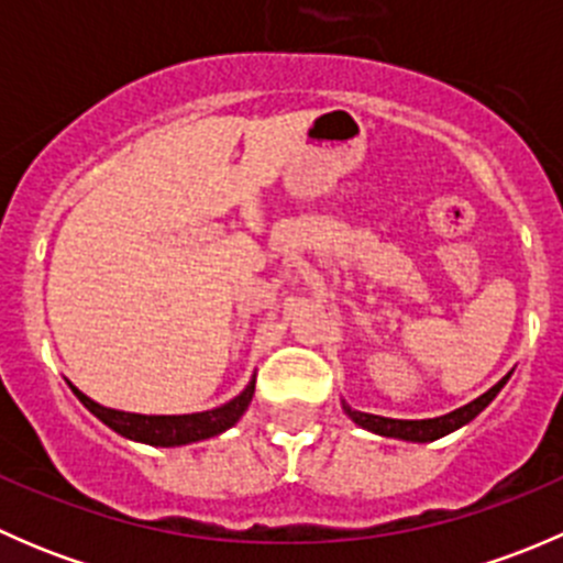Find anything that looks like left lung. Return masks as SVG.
<instances>
[{
    "label": "left lung",
    "instance_id": "8db88e82",
    "mask_svg": "<svg viewBox=\"0 0 563 563\" xmlns=\"http://www.w3.org/2000/svg\"><path fill=\"white\" fill-rule=\"evenodd\" d=\"M509 376L512 373H507V376L501 378V382L496 384V387H490L485 391V395H479L476 400H471L468 406L463 408H455V411L444 413V417H435V419H389V417H376V413H362V411H354L351 406H345L343 402V411L349 413L351 419H354L360 428L365 430H373V433L378 435H387V439H402V441H419V444H424V441H435L441 439V435L452 433V430L463 428V424H468L471 419L476 417V413L482 411V408L487 406V402L493 400V397L501 391L504 384L509 382Z\"/></svg>",
    "mask_w": 563,
    "mask_h": 563
}]
</instances>
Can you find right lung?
I'll use <instances>...</instances> for the list:
<instances>
[{"instance_id": "obj_1", "label": "right lung", "mask_w": 563, "mask_h": 563, "mask_svg": "<svg viewBox=\"0 0 563 563\" xmlns=\"http://www.w3.org/2000/svg\"><path fill=\"white\" fill-rule=\"evenodd\" d=\"M70 389L73 395L100 419V422L113 430V433L150 446H181L192 444V441L212 439V435L223 433L231 424L240 422V417L247 411L250 400H253L255 378L234 397V400L225 402V406H218L212 408V411L201 413H179V417H146V413L117 411V408H106L100 406V402H95L92 397H87L81 389L73 387V384Z\"/></svg>"}]
</instances>
